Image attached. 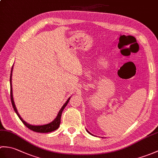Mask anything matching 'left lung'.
I'll return each mask as SVG.
<instances>
[{
	"label": "left lung",
	"mask_w": 158,
	"mask_h": 158,
	"mask_svg": "<svg viewBox=\"0 0 158 158\" xmlns=\"http://www.w3.org/2000/svg\"><path fill=\"white\" fill-rule=\"evenodd\" d=\"M87 130V132H88L89 134H90V135H92V134H91V133H90L89 132H88V130Z\"/></svg>",
	"instance_id": "obj_1"
}]
</instances>
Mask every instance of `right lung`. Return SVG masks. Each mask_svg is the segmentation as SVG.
Segmentation results:
<instances>
[{
    "label": "right lung",
    "mask_w": 158,
    "mask_h": 158,
    "mask_svg": "<svg viewBox=\"0 0 158 158\" xmlns=\"http://www.w3.org/2000/svg\"><path fill=\"white\" fill-rule=\"evenodd\" d=\"M12 70H13V66H12V69H11V76H10V86H11V103H12V105L13 107V109H14L15 112L16 113L17 115L19 117V118L20 119V120L22 121V123L24 124V125L29 128L30 130H31L32 131H34V132H40V133H47V132H53V131H54L56 130H57L59 127L60 126V118H61V115H62V113L64 109L65 108L66 106L67 105V104L69 103V100L70 98L67 100V101L64 103V105L62 108L60 109V110H59V113L58 114V115L56 117V119L52 122L51 123H49L48 124H45V125H41V126H34V125H31V124L28 123L27 122H26L25 121H23L22 119V118L21 117H20L19 114L18 112V110L16 109V106L15 105V103H14V100H13V91H12V83H11V76H12Z\"/></svg>",
    "instance_id": "obj_1"
}]
</instances>
